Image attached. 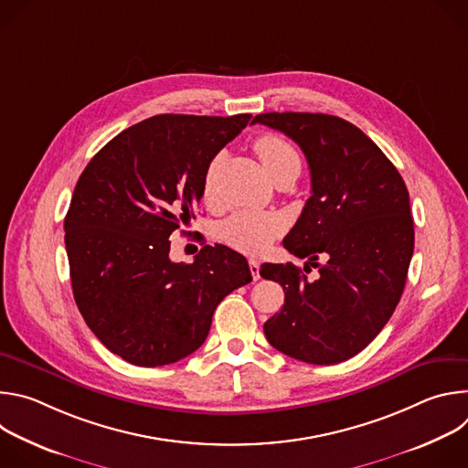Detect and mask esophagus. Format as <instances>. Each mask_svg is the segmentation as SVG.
I'll return each instance as SVG.
<instances>
[{
  "label": "esophagus",
  "instance_id": "1",
  "mask_svg": "<svg viewBox=\"0 0 468 468\" xmlns=\"http://www.w3.org/2000/svg\"><path fill=\"white\" fill-rule=\"evenodd\" d=\"M250 272H251V278L257 282L261 276H259V261L257 259H250Z\"/></svg>",
  "mask_w": 468,
  "mask_h": 468
}]
</instances>
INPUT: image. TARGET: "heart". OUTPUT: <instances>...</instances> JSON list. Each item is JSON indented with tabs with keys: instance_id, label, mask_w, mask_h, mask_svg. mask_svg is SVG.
Returning a JSON list of instances; mask_svg holds the SVG:
<instances>
[{
	"instance_id": "1",
	"label": "heart",
	"mask_w": 468,
	"mask_h": 468,
	"mask_svg": "<svg viewBox=\"0 0 468 468\" xmlns=\"http://www.w3.org/2000/svg\"><path fill=\"white\" fill-rule=\"evenodd\" d=\"M264 170L274 179L278 174L285 170L300 172V155L296 148L278 135H262L253 144ZM220 157H215L206 172L204 179V194L206 197L213 196L215 188V174ZM285 229V222L276 213H261V211H242L233 215L222 228V237L233 248L246 253H259L269 248L276 237H280Z\"/></svg>"
}]
</instances>
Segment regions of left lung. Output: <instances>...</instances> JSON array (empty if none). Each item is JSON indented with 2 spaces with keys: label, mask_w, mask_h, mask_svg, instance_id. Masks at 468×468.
Instances as JSON below:
<instances>
[{
  "label": "left lung",
  "mask_w": 468,
  "mask_h": 468,
  "mask_svg": "<svg viewBox=\"0 0 468 468\" xmlns=\"http://www.w3.org/2000/svg\"><path fill=\"white\" fill-rule=\"evenodd\" d=\"M251 123L285 133L311 170L313 194L283 246L309 262L326 255L324 265L311 263L314 282L292 262L261 264L259 274L285 291L264 335L303 363L346 361L374 341L402 298L415 248L408 186L365 133L339 116L264 112Z\"/></svg>",
  "instance_id": "left-lung-1"
}]
</instances>
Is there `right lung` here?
<instances>
[{"label":"right lung","mask_w":468,"mask_h":468,"mask_svg":"<svg viewBox=\"0 0 468 468\" xmlns=\"http://www.w3.org/2000/svg\"><path fill=\"white\" fill-rule=\"evenodd\" d=\"M251 114H159L123 129L83 170L64 218L76 303L94 335L137 367L196 352L213 313L251 282L248 261L206 244L170 261V235L190 220L215 155Z\"/></svg>","instance_id":"add662e5"}]
</instances>
